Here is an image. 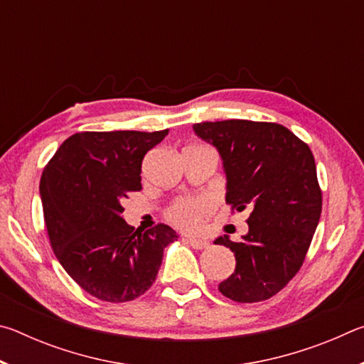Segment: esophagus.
Listing matches in <instances>:
<instances>
[{
  "label": "esophagus",
  "mask_w": 364,
  "mask_h": 364,
  "mask_svg": "<svg viewBox=\"0 0 364 364\" xmlns=\"http://www.w3.org/2000/svg\"><path fill=\"white\" fill-rule=\"evenodd\" d=\"M186 241L189 242L191 247H194L197 250H202V249H207L210 242L207 241V239H200V237H188Z\"/></svg>",
  "instance_id": "obj_1"
}]
</instances>
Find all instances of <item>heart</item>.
Here are the masks:
<instances>
[{
	"label": "heart",
	"mask_w": 364,
	"mask_h": 364,
	"mask_svg": "<svg viewBox=\"0 0 364 364\" xmlns=\"http://www.w3.org/2000/svg\"><path fill=\"white\" fill-rule=\"evenodd\" d=\"M212 200L205 197H188V199L176 200L168 210L170 220L181 228H196L202 218L212 212Z\"/></svg>",
	"instance_id": "b5f03b06"
}]
</instances>
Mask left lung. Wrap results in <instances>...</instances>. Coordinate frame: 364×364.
Here are the masks:
<instances>
[{
  "label": "left lung",
  "instance_id": "1",
  "mask_svg": "<svg viewBox=\"0 0 364 364\" xmlns=\"http://www.w3.org/2000/svg\"><path fill=\"white\" fill-rule=\"evenodd\" d=\"M193 130L220 154L228 204L250 208L241 242L226 234L215 239L236 257V269L218 291L239 304L273 297L297 274L321 217L315 157L278 123L202 122Z\"/></svg>",
  "mask_w": 364,
  "mask_h": 364
}]
</instances>
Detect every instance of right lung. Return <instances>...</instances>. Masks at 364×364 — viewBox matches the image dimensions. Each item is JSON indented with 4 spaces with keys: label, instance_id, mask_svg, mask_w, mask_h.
Masks as SVG:
<instances>
[{
    "label": "right lung",
    "instance_id": "1",
    "mask_svg": "<svg viewBox=\"0 0 364 364\" xmlns=\"http://www.w3.org/2000/svg\"><path fill=\"white\" fill-rule=\"evenodd\" d=\"M162 132H83L67 138L43 170L40 196L51 247L67 274L93 297L130 301L157 278L164 249L178 239L157 225L134 231L122 199L141 189L147 151Z\"/></svg>",
    "mask_w": 364,
    "mask_h": 364
}]
</instances>
